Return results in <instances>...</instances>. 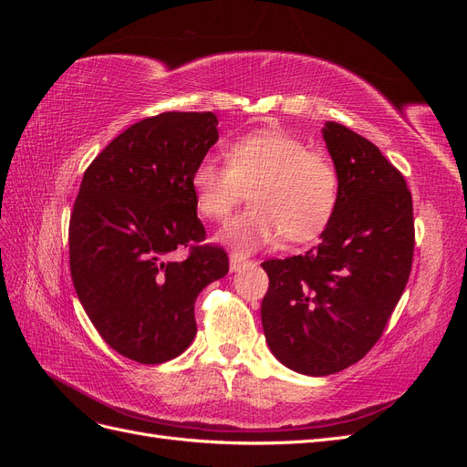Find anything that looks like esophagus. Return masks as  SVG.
I'll use <instances>...</instances> for the list:
<instances>
[{
  "instance_id": "1",
  "label": "esophagus",
  "mask_w": 467,
  "mask_h": 467,
  "mask_svg": "<svg viewBox=\"0 0 467 467\" xmlns=\"http://www.w3.org/2000/svg\"><path fill=\"white\" fill-rule=\"evenodd\" d=\"M251 265V261L247 257H244L242 253H232L230 255V271L235 273V271H242L244 266Z\"/></svg>"
}]
</instances>
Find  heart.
Segmentation results:
<instances>
[{
    "mask_svg": "<svg viewBox=\"0 0 467 467\" xmlns=\"http://www.w3.org/2000/svg\"><path fill=\"white\" fill-rule=\"evenodd\" d=\"M223 153L228 163L204 158L191 173L194 204L212 222L228 218L247 187L251 204L223 225L222 244L251 253L282 234L304 244L327 230L338 204V173L327 155L276 129L237 136Z\"/></svg>",
    "mask_w": 467,
    "mask_h": 467,
    "instance_id": "b5f03b06",
    "label": "heart"
}]
</instances>
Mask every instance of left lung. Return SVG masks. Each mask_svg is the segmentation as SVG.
Masks as SVG:
<instances>
[{"instance_id":"left-lung-1","label":"left lung","mask_w":467,"mask_h":467,"mask_svg":"<svg viewBox=\"0 0 467 467\" xmlns=\"http://www.w3.org/2000/svg\"><path fill=\"white\" fill-rule=\"evenodd\" d=\"M325 146L338 173V204L304 255L261 266L266 345L306 376H329L358 362L384 331L411 273L413 201L381 151L338 122H325Z\"/></svg>"}]
</instances>
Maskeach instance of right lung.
Returning <instances> with one entry per match:
<instances>
[{
  "label": "right lung",
  "instance_id": "1",
  "mask_svg": "<svg viewBox=\"0 0 467 467\" xmlns=\"http://www.w3.org/2000/svg\"><path fill=\"white\" fill-rule=\"evenodd\" d=\"M214 112H161L97 155L69 218V268L95 329L119 355L161 364L196 335V296L228 275L220 247L202 242L191 173L218 142Z\"/></svg>",
  "mask_w": 467,
  "mask_h": 467
}]
</instances>
